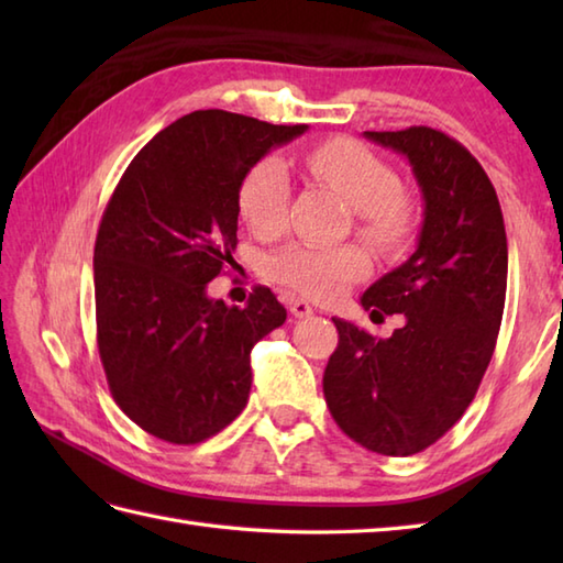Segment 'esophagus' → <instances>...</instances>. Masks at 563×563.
Wrapping results in <instances>:
<instances>
[{"instance_id":"obj_1","label":"esophagus","mask_w":563,"mask_h":563,"mask_svg":"<svg viewBox=\"0 0 563 563\" xmlns=\"http://www.w3.org/2000/svg\"><path fill=\"white\" fill-rule=\"evenodd\" d=\"M290 314L297 317V319H305V317H312L314 309H312V305H309L307 300H302V297H292V300H290Z\"/></svg>"}]
</instances>
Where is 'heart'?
Listing matches in <instances>:
<instances>
[{
	"label": "heart",
	"instance_id": "1",
	"mask_svg": "<svg viewBox=\"0 0 563 563\" xmlns=\"http://www.w3.org/2000/svg\"><path fill=\"white\" fill-rule=\"evenodd\" d=\"M307 172L357 212V232L379 251H397L411 234L413 214L401 178L375 152L353 140H331L307 154ZM290 178L278 157L254 164L239 188V212L256 236H278L288 222ZM369 273L361 246L288 244L266 261V275L297 292L333 300Z\"/></svg>",
	"mask_w": 563,
	"mask_h": 563
}]
</instances>
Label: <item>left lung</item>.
Here are the masks:
<instances>
[{
  "label": "left lung",
  "mask_w": 563,
  "mask_h": 563,
  "mask_svg": "<svg viewBox=\"0 0 563 563\" xmlns=\"http://www.w3.org/2000/svg\"><path fill=\"white\" fill-rule=\"evenodd\" d=\"M365 137L409 159L423 224L413 254L361 297L369 317L401 314L404 327L375 339L333 317L324 397L345 435L406 457L445 435L482 385L504 319L508 242L494 184L457 140L426 125Z\"/></svg>",
  "instance_id": "obj_1"
}]
</instances>
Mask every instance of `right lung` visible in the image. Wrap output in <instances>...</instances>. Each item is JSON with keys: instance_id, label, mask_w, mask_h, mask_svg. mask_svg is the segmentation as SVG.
<instances>
[{"instance_id": "obj_1", "label": "right lung", "mask_w": 563, "mask_h": 563, "mask_svg": "<svg viewBox=\"0 0 563 563\" xmlns=\"http://www.w3.org/2000/svg\"><path fill=\"white\" fill-rule=\"evenodd\" d=\"M305 130L188 113L135 154L106 206L93 246L99 355L115 404L154 438L196 445L246 406L251 349L288 312L268 288L230 307L208 283L234 261L244 176Z\"/></svg>"}]
</instances>
